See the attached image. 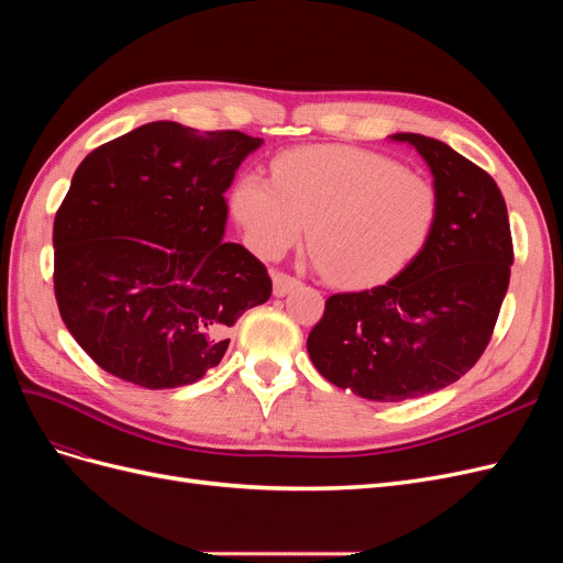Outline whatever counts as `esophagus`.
Instances as JSON below:
<instances>
[{
    "label": "esophagus",
    "instance_id": "obj_1",
    "mask_svg": "<svg viewBox=\"0 0 563 563\" xmlns=\"http://www.w3.org/2000/svg\"><path fill=\"white\" fill-rule=\"evenodd\" d=\"M298 284H300V282H298L296 277L284 275V272H275V275H272V288H275V296H277V298H282V296H286V294H291Z\"/></svg>",
    "mask_w": 563,
    "mask_h": 563
}]
</instances>
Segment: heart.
Masks as SVG:
<instances>
[{"instance_id":"obj_1","label":"heart","mask_w":563,"mask_h":563,"mask_svg":"<svg viewBox=\"0 0 563 563\" xmlns=\"http://www.w3.org/2000/svg\"><path fill=\"white\" fill-rule=\"evenodd\" d=\"M230 209L249 246L282 258L308 225L312 265L340 286L395 277L428 242L437 192L428 178L376 152L312 145L272 162V180L244 174Z\"/></svg>"}]
</instances>
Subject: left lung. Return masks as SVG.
<instances>
[{
  "mask_svg": "<svg viewBox=\"0 0 563 563\" xmlns=\"http://www.w3.org/2000/svg\"><path fill=\"white\" fill-rule=\"evenodd\" d=\"M430 166L437 218L428 242L397 277L335 294L310 331L314 368L371 401L444 389L486 350L515 261L505 199L479 166L420 133H391Z\"/></svg>",
  "mask_w": 563,
  "mask_h": 563,
  "instance_id": "1",
  "label": "left lung"
}]
</instances>
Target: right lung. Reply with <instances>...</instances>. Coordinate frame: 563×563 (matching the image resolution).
<instances>
[{
  "mask_svg": "<svg viewBox=\"0 0 563 563\" xmlns=\"http://www.w3.org/2000/svg\"><path fill=\"white\" fill-rule=\"evenodd\" d=\"M261 145L152 122L79 164L54 223V288L100 368L147 389L192 385L223 360L234 321L267 302L265 265L223 240V192Z\"/></svg>",
  "mask_w": 563,
  "mask_h": 563,
  "instance_id": "1",
  "label": "right lung"
}]
</instances>
